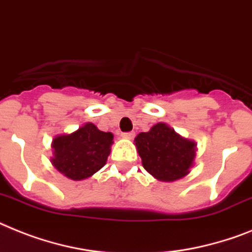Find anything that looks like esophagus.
Segmentation results:
<instances>
[{
    "label": "esophagus",
    "mask_w": 252,
    "mask_h": 252,
    "mask_svg": "<svg viewBox=\"0 0 252 252\" xmlns=\"http://www.w3.org/2000/svg\"><path fill=\"white\" fill-rule=\"evenodd\" d=\"M123 138H133L134 137V132H126V133H122Z\"/></svg>",
    "instance_id": "1"
}]
</instances>
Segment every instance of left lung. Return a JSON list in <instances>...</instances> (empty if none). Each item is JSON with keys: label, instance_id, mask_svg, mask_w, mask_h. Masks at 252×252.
<instances>
[{"label": "left lung", "instance_id": "1", "mask_svg": "<svg viewBox=\"0 0 252 252\" xmlns=\"http://www.w3.org/2000/svg\"><path fill=\"white\" fill-rule=\"evenodd\" d=\"M142 165L155 179L171 183L189 175L193 167L197 144L176 133L165 123H158L149 132L134 138Z\"/></svg>", "mask_w": 252, "mask_h": 252}]
</instances>
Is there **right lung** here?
<instances>
[{"instance_id":"1","label":"right lung","mask_w":252,"mask_h":252,"mask_svg":"<svg viewBox=\"0 0 252 252\" xmlns=\"http://www.w3.org/2000/svg\"><path fill=\"white\" fill-rule=\"evenodd\" d=\"M114 134L102 132L93 123H85L69 134L53 138L52 164L73 181L85 180L106 164Z\"/></svg>"}]
</instances>
